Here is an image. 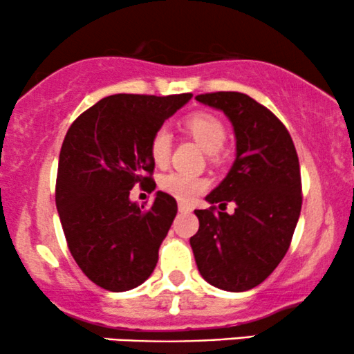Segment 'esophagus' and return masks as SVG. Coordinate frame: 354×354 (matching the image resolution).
<instances>
[{
    "label": "esophagus",
    "instance_id": "obj_1",
    "mask_svg": "<svg viewBox=\"0 0 354 354\" xmlns=\"http://www.w3.org/2000/svg\"><path fill=\"white\" fill-rule=\"evenodd\" d=\"M178 209H180L181 213H189V211H191V206L188 205V203L180 201V203H178Z\"/></svg>",
    "mask_w": 354,
    "mask_h": 354
}]
</instances>
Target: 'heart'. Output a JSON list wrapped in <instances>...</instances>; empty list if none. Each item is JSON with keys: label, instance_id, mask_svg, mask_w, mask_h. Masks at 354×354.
Masks as SVG:
<instances>
[{"label": "heart", "instance_id": "b5f03b06", "mask_svg": "<svg viewBox=\"0 0 354 354\" xmlns=\"http://www.w3.org/2000/svg\"><path fill=\"white\" fill-rule=\"evenodd\" d=\"M183 129L198 145L216 160L226 141V126L216 115L208 111H194L185 116ZM171 135L166 128H158L149 138V156L156 166H165L171 154ZM161 188L178 200H189L206 188V181L200 176L185 173H169L161 180Z\"/></svg>", "mask_w": 354, "mask_h": 354}]
</instances>
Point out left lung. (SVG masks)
I'll return each mask as SVG.
<instances>
[{"label":"left lung","mask_w":354,"mask_h":354,"mask_svg":"<svg viewBox=\"0 0 354 354\" xmlns=\"http://www.w3.org/2000/svg\"><path fill=\"white\" fill-rule=\"evenodd\" d=\"M196 100L230 118L236 160L206 196L209 208L194 209L200 230L189 243L206 281L246 291L273 273L291 245L303 203L298 153L286 126L248 95L216 91ZM228 202L237 205L231 215Z\"/></svg>","instance_id":"1"}]
</instances>
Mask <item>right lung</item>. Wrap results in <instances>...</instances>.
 <instances>
[{
    "label": "right lung",
    "mask_w": 354,
    "mask_h": 354,
    "mask_svg": "<svg viewBox=\"0 0 354 354\" xmlns=\"http://www.w3.org/2000/svg\"><path fill=\"white\" fill-rule=\"evenodd\" d=\"M189 100L191 93L106 96L64 136L56 208L76 265L103 290H133L156 266L176 200L158 191L145 209L129 201V189L138 183L154 189L149 138Z\"/></svg>",
    "instance_id": "1"
}]
</instances>
